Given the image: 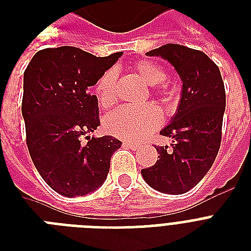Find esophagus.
I'll return each instance as SVG.
<instances>
[{"instance_id": "34e87169", "label": "esophagus", "mask_w": 251, "mask_h": 251, "mask_svg": "<svg viewBox=\"0 0 251 251\" xmlns=\"http://www.w3.org/2000/svg\"><path fill=\"white\" fill-rule=\"evenodd\" d=\"M124 145L127 146L130 150H134V151H135V150H138V147H139V145H137L135 142H125Z\"/></svg>"}]
</instances>
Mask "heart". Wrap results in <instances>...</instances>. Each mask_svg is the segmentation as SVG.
<instances>
[{
    "label": "heart",
    "mask_w": 251,
    "mask_h": 251,
    "mask_svg": "<svg viewBox=\"0 0 251 251\" xmlns=\"http://www.w3.org/2000/svg\"><path fill=\"white\" fill-rule=\"evenodd\" d=\"M134 70L149 86H159L167 79V73L159 65L151 61H138ZM116 83L117 72L116 69H108L102 73L95 84V92L102 108H109L116 102ZM167 91L159 94L163 100H167ZM163 124V114L152 105L146 106H122L108 114L104 121V127L109 134L121 139L139 141L147 137Z\"/></svg>",
    "instance_id": "obj_1"
}]
</instances>
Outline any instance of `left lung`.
<instances>
[{
	"mask_svg": "<svg viewBox=\"0 0 251 251\" xmlns=\"http://www.w3.org/2000/svg\"><path fill=\"white\" fill-rule=\"evenodd\" d=\"M164 58L182 80L177 112L160 134L172 138L171 150L155 147L159 160L142 169L155 190L178 195L193 189L214 164L222 142L226 90L218 65L201 50L167 44L146 53Z\"/></svg>",
	"mask_w": 251,
	"mask_h": 251,
	"instance_id": "left-lung-1",
	"label": "left lung"
}]
</instances>
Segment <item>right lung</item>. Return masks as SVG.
<instances>
[{"instance_id": "1", "label": "right lung", "mask_w": 251, "mask_h": 251, "mask_svg": "<svg viewBox=\"0 0 251 251\" xmlns=\"http://www.w3.org/2000/svg\"><path fill=\"white\" fill-rule=\"evenodd\" d=\"M121 56L122 52L96 57L75 47L47 48L25 69V142L37 172L58 194L72 198L101 186L110 157L121 147L110 135H87V145L80 143V137L100 125L98 98L88 88Z\"/></svg>"}]
</instances>
